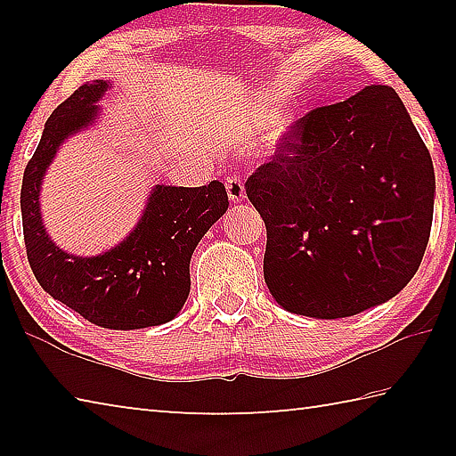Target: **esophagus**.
I'll use <instances>...</instances> for the list:
<instances>
[{"label":"esophagus","mask_w":456,"mask_h":456,"mask_svg":"<svg viewBox=\"0 0 456 456\" xmlns=\"http://www.w3.org/2000/svg\"><path fill=\"white\" fill-rule=\"evenodd\" d=\"M225 187H227V195H229L231 203H241V200L245 199V187H243V181L239 179V176H227Z\"/></svg>","instance_id":"obj_1"}]
</instances>
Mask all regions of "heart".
I'll return each mask as SVG.
<instances>
[{"label":"heart","mask_w":456,"mask_h":456,"mask_svg":"<svg viewBox=\"0 0 456 456\" xmlns=\"http://www.w3.org/2000/svg\"><path fill=\"white\" fill-rule=\"evenodd\" d=\"M277 121H280V118H277V114H267V117L259 120V128L269 130V128L275 126ZM289 126H291L289 120H281V125L277 126V130H275V138H281L285 133H288Z\"/></svg>","instance_id":"heart-1"}]
</instances>
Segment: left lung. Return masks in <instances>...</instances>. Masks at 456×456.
Wrapping results in <instances>:
<instances>
[{
  "label": "left lung",
  "instance_id": "left-lung-1",
  "mask_svg": "<svg viewBox=\"0 0 456 456\" xmlns=\"http://www.w3.org/2000/svg\"><path fill=\"white\" fill-rule=\"evenodd\" d=\"M435 189L430 154L392 88L305 114L245 183L265 221L275 302L318 320L388 302L420 265Z\"/></svg>",
  "mask_w": 456,
  "mask_h": 456
}]
</instances>
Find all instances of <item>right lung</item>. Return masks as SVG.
<instances>
[{"instance_id":"obj_1","label":"right lung","mask_w":456,"mask_h":456,"mask_svg":"<svg viewBox=\"0 0 456 456\" xmlns=\"http://www.w3.org/2000/svg\"><path fill=\"white\" fill-rule=\"evenodd\" d=\"M108 80L84 84L52 112L24 171L21 223L29 267L44 291L108 330H141L175 320L191 291L189 264L203 235L225 215V184H154L130 233L98 256L82 257L52 241L40 211L45 171L68 138L96 125Z\"/></svg>"}]
</instances>
